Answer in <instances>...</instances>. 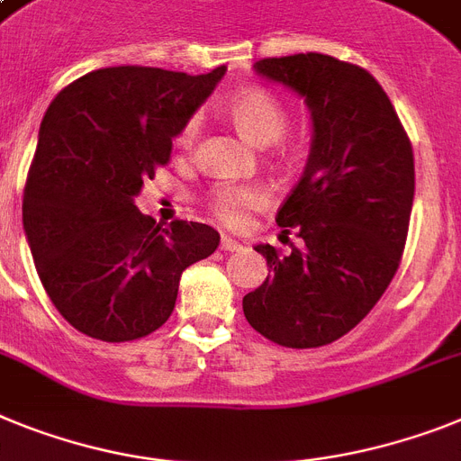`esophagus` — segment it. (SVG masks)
Instances as JSON below:
<instances>
[{
    "instance_id": "esophagus-1",
    "label": "esophagus",
    "mask_w": 461,
    "mask_h": 461,
    "mask_svg": "<svg viewBox=\"0 0 461 461\" xmlns=\"http://www.w3.org/2000/svg\"><path fill=\"white\" fill-rule=\"evenodd\" d=\"M220 249L230 250V253H231V250L241 249V243L234 241V239H231V237H222V239H220Z\"/></svg>"
}]
</instances>
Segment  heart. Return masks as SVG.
I'll list each match as a JSON object with an SVG mask.
<instances>
[{"mask_svg":"<svg viewBox=\"0 0 461 461\" xmlns=\"http://www.w3.org/2000/svg\"><path fill=\"white\" fill-rule=\"evenodd\" d=\"M231 122L253 142H276L288 131L290 112L276 93L262 86L237 91L227 103ZM199 133V117H189L177 131L176 145L189 149ZM267 203V189L255 183H220L206 194V206L215 220L227 227H239L250 211Z\"/></svg>","mask_w":461,"mask_h":461,"instance_id":"heart-1","label":"heart"}]
</instances>
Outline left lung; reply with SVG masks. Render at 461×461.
Segmentation results:
<instances>
[{
  "label": "left lung",
  "instance_id": "8db88e82",
  "mask_svg": "<svg viewBox=\"0 0 461 461\" xmlns=\"http://www.w3.org/2000/svg\"><path fill=\"white\" fill-rule=\"evenodd\" d=\"M260 75L304 95L314 142L276 212L290 253L265 243L269 276L243 297L255 330L288 349L323 347L358 326L392 284L408 239L415 157L368 69L323 53L262 58Z\"/></svg>",
  "mask_w": 461,
  "mask_h": 461
}]
</instances>
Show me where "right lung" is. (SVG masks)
<instances>
[{
	"label": "right lung",
	"instance_id": "add662e5",
	"mask_svg": "<svg viewBox=\"0 0 461 461\" xmlns=\"http://www.w3.org/2000/svg\"><path fill=\"white\" fill-rule=\"evenodd\" d=\"M222 75L224 65L208 75L93 69L46 110L23 227L51 303L88 338L131 342L164 326L180 274L218 249L212 227L187 220L161 227L133 196L171 161L173 138Z\"/></svg>",
	"mask_w": 461,
	"mask_h": 461
}]
</instances>
